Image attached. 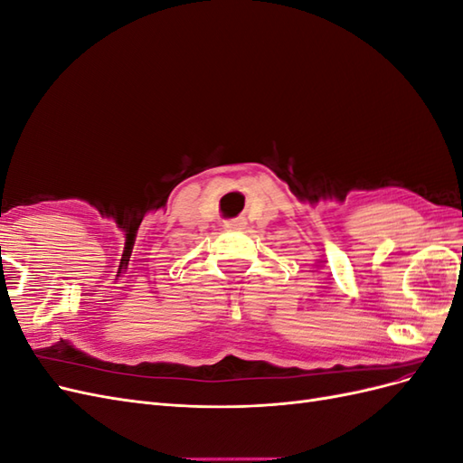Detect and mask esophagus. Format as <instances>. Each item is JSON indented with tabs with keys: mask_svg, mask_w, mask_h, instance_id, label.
<instances>
[{
	"mask_svg": "<svg viewBox=\"0 0 463 463\" xmlns=\"http://www.w3.org/2000/svg\"><path fill=\"white\" fill-rule=\"evenodd\" d=\"M226 228H230V230H245L247 228V220L243 216L235 218V220H228L226 222Z\"/></svg>",
	"mask_w": 463,
	"mask_h": 463,
	"instance_id": "esophagus-1",
	"label": "esophagus"
}]
</instances>
